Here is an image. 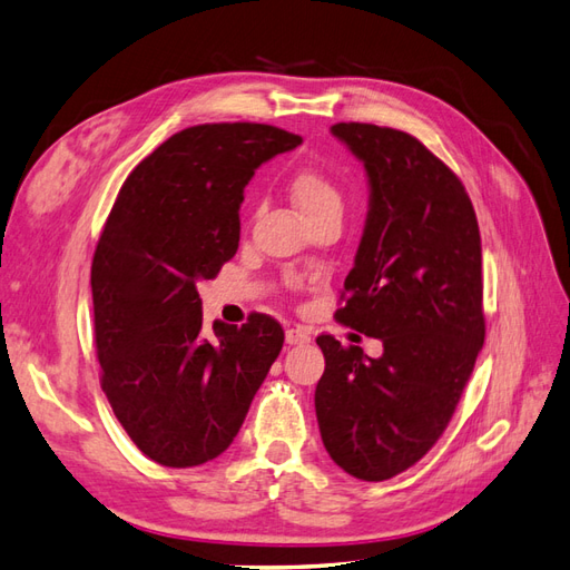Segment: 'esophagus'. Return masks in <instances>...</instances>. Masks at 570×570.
<instances>
[{
    "label": "esophagus",
    "instance_id": "obj_1",
    "mask_svg": "<svg viewBox=\"0 0 570 570\" xmlns=\"http://www.w3.org/2000/svg\"><path fill=\"white\" fill-rule=\"evenodd\" d=\"M311 342V330L308 327H301V325H296V327H288L286 330V345H308Z\"/></svg>",
    "mask_w": 570,
    "mask_h": 570
}]
</instances>
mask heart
<instances>
[{"label": "heart", "mask_w": 570, "mask_h": 570, "mask_svg": "<svg viewBox=\"0 0 570 570\" xmlns=\"http://www.w3.org/2000/svg\"><path fill=\"white\" fill-rule=\"evenodd\" d=\"M288 194L306 220L325 214H342L345 198L337 184L321 169H301L288 179Z\"/></svg>", "instance_id": "heart-1"}]
</instances>
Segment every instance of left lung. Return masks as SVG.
Returning a JSON list of instances; mask_svg holds the SVG:
<instances>
[{
  "mask_svg": "<svg viewBox=\"0 0 570 570\" xmlns=\"http://www.w3.org/2000/svg\"><path fill=\"white\" fill-rule=\"evenodd\" d=\"M330 130L368 177L364 235L335 317L381 340L383 354L317 337L315 415L340 469L386 481L440 440L483 347L481 233L464 184L417 138L374 124Z\"/></svg>",
  "mask_w": 570,
  "mask_h": 570,
  "instance_id": "8db88e82",
  "label": "left lung"
}]
</instances>
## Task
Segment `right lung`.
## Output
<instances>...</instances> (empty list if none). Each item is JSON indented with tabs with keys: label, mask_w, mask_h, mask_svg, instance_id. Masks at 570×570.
Masks as SVG:
<instances>
[{
	"label": "right lung",
	"mask_w": 570,
	"mask_h": 570,
	"mask_svg": "<svg viewBox=\"0 0 570 570\" xmlns=\"http://www.w3.org/2000/svg\"><path fill=\"white\" fill-rule=\"evenodd\" d=\"M301 142L264 124L184 128L130 171L106 218L91 259L101 389L157 464L223 454L282 352V325L262 313L206 335L196 284L237 253L255 169Z\"/></svg>",
	"instance_id": "add662e5"
}]
</instances>
